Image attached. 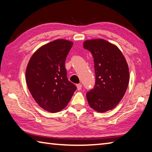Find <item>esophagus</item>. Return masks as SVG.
Returning a JSON list of instances; mask_svg holds the SVG:
<instances>
[{
    "label": "esophagus",
    "instance_id": "1",
    "mask_svg": "<svg viewBox=\"0 0 152 152\" xmlns=\"http://www.w3.org/2000/svg\"><path fill=\"white\" fill-rule=\"evenodd\" d=\"M76 86H77V89L78 90H80L82 88V85L81 84H78L76 85Z\"/></svg>",
    "mask_w": 152,
    "mask_h": 152
}]
</instances>
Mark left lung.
<instances>
[{
  "mask_svg": "<svg viewBox=\"0 0 152 152\" xmlns=\"http://www.w3.org/2000/svg\"><path fill=\"white\" fill-rule=\"evenodd\" d=\"M84 48L92 54L96 74L94 86L86 93L88 102L96 111L107 112L125 94L129 80L128 64L118 47L103 39L85 41Z\"/></svg>",
  "mask_w": 152,
  "mask_h": 152,
  "instance_id": "1",
  "label": "left lung"
}]
</instances>
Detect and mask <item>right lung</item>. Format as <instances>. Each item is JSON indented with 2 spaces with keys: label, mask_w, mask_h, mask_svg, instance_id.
I'll return each instance as SVG.
<instances>
[{
  "label": "right lung",
  "mask_w": 152,
  "mask_h": 152,
  "mask_svg": "<svg viewBox=\"0 0 152 152\" xmlns=\"http://www.w3.org/2000/svg\"><path fill=\"white\" fill-rule=\"evenodd\" d=\"M73 42L59 39L39 48L27 66L26 80L33 98L46 111L54 113L67 106L76 90L68 80L65 61Z\"/></svg>",
  "instance_id": "obj_1"
}]
</instances>
